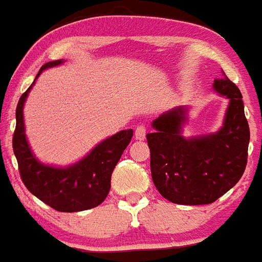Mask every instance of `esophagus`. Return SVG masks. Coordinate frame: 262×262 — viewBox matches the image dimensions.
Here are the masks:
<instances>
[{"mask_svg": "<svg viewBox=\"0 0 262 262\" xmlns=\"http://www.w3.org/2000/svg\"><path fill=\"white\" fill-rule=\"evenodd\" d=\"M134 138L137 141H143L146 138V128L145 125H137L136 126V133H134Z\"/></svg>", "mask_w": 262, "mask_h": 262, "instance_id": "1", "label": "esophagus"}]
</instances>
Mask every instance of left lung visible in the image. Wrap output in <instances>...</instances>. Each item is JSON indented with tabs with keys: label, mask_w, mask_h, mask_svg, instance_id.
<instances>
[{
	"label": "left lung",
	"mask_w": 262,
	"mask_h": 262,
	"mask_svg": "<svg viewBox=\"0 0 262 262\" xmlns=\"http://www.w3.org/2000/svg\"><path fill=\"white\" fill-rule=\"evenodd\" d=\"M212 89L229 99L222 126L217 132L185 137L189 121L187 106L161 114L148 133L151 176L161 196L183 205L211 204L243 176L247 165L249 126L244 115L242 93L222 71Z\"/></svg>",
	"instance_id": "1"
}]
</instances>
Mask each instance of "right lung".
<instances>
[{
    "instance_id": "right-lung-1",
    "label": "right lung",
    "mask_w": 262,
    "mask_h": 262,
    "mask_svg": "<svg viewBox=\"0 0 262 262\" xmlns=\"http://www.w3.org/2000/svg\"><path fill=\"white\" fill-rule=\"evenodd\" d=\"M63 63L64 60L58 59L43 64L35 81L19 99L13 148L27 189L51 208L71 213L94 208L104 202L111 189L112 172L130 143L133 130L126 129L103 139L88 155L66 167L45 164L36 158L26 136L24 104L38 76L48 68L58 67Z\"/></svg>"
}]
</instances>
